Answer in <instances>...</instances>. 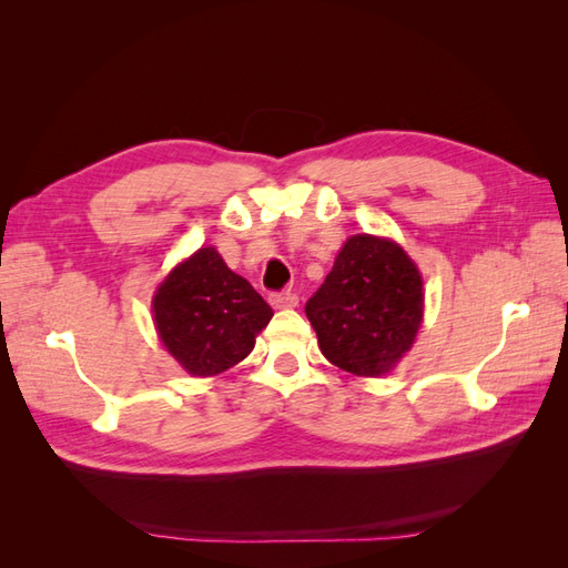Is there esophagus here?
Masks as SVG:
<instances>
[{"instance_id":"1","label":"esophagus","mask_w":568,"mask_h":568,"mask_svg":"<svg viewBox=\"0 0 568 568\" xmlns=\"http://www.w3.org/2000/svg\"><path fill=\"white\" fill-rule=\"evenodd\" d=\"M272 307H280V311H286V307H296L298 296L291 294V291H282V294H270Z\"/></svg>"}]
</instances>
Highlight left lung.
Wrapping results in <instances>:
<instances>
[{
	"label": "left lung",
	"instance_id": "obj_1",
	"mask_svg": "<svg viewBox=\"0 0 568 568\" xmlns=\"http://www.w3.org/2000/svg\"><path fill=\"white\" fill-rule=\"evenodd\" d=\"M422 274L403 246L372 234L351 236L305 303L322 355L357 376L390 372L422 326Z\"/></svg>",
	"mask_w": 568,
	"mask_h": 568
}]
</instances>
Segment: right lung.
<instances>
[{"label":"right lung","mask_w":568,"mask_h":568,"mask_svg":"<svg viewBox=\"0 0 568 568\" xmlns=\"http://www.w3.org/2000/svg\"><path fill=\"white\" fill-rule=\"evenodd\" d=\"M151 307L163 346L194 376H215L242 363L274 315L213 246L170 272Z\"/></svg>","instance_id":"add662e5"}]
</instances>
